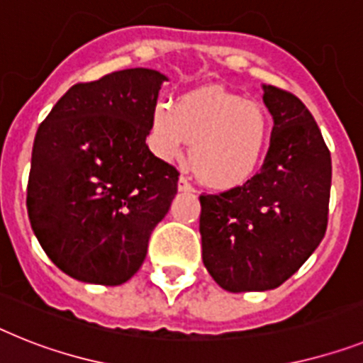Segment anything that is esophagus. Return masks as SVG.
I'll list each match as a JSON object with an SVG mask.
<instances>
[{"mask_svg": "<svg viewBox=\"0 0 363 363\" xmlns=\"http://www.w3.org/2000/svg\"><path fill=\"white\" fill-rule=\"evenodd\" d=\"M177 188H179V191H194V186H191L190 182H188L186 177H179Z\"/></svg>", "mask_w": 363, "mask_h": 363, "instance_id": "1", "label": "esophagus"}]
</instances>
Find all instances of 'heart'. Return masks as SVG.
Wrapping results in <instances>:
<instances>
[{"label": "heart", "mask_w": 363, "mask_h": 363, "mask_svg": "<svg viewBox=\"0 0 363 363\" xmlns=\"http://www.w3.org/2000/svg\"><path fill=\"white\" fill-rule=\"evenodd\" d=\"M271 125L258 103L223 88H199L177 99L175 108L155 106L151 147L166 162L179 160L191 145L190 164L212 188H234L249 181L269 144Z\"/></svg>", "instance_id": "obj_1"}]
</instances>
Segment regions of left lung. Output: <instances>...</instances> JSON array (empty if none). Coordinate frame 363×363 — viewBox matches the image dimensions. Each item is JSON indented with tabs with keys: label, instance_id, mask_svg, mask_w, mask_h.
I'll return each instance as SVG.
<instances>
[{
	"label": "left lung",
	"instance_id": "8db88e82",
	"mask_svg": "<svg viewBox=\"0 0 363 363\" xmlns=\"http://www.w3.org/2000/svg\"><path fill=\"white\" fill-rule=\"evenodd\" d=\"M262 99L273 130L260 173L199 197L203 264L233 294L279 288L318 249L328 221L332 160L313 116L269 84Z\"/></svg>",
	"mask_w": 363,
	"mask_h": 363
}]
</instances>
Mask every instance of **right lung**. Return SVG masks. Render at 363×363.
I'll use <instances>...</instances> for the list:
<instances>
[{"label":"right lung","instance_id":"add662e5","mask_svg":"<svg viewBox=\"0 0 363 363\" xmlns=\"http://www.w3.org/2000/svg\"><path fill=\"white\" fill-rule=\"evenodd\" d=\"M166 81L130 68L73 84L36 130L27 212L45 255L72 279L127 282L172 206L179 173L145 144Z\"/></svg>","mask_w":363,"mask_h":363}]
</instances>
